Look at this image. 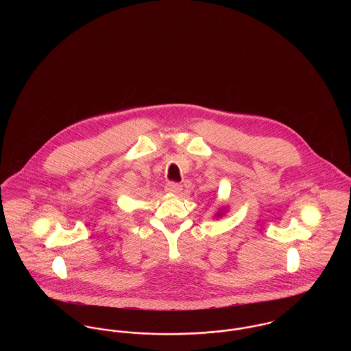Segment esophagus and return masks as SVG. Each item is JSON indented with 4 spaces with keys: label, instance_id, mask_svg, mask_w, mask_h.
<instances>
[{
    "label": "esophagus",
    "instance_id": "1",
    "mask_svg": "<svg viewBox=\"0 0 351 351\" xmlns=\"http://www.w3.org/2000/svg\"><path fill=\"white\" fill-rule=\"evenodd\" d=\"M166 191L169 193H179L182 191V185L179 183H175V182H168L166 184Z\"/></svg>",
    "mask_w": 351,
    "mask_h": 351
}]
</instances>
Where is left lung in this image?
I'll use <instances>...</instances> for the list:
<instances>
[{
    "label": "left lung",
    "mask_w": 351,
    "mask_h": 351,
    "mask_svg": "<svg viewBox=\"0 0 351 351\" xmlns=\"http://www.w3.org/2000/svg\"><path fill=\"white\" fill-rule=\"evenodd\" d=\"M217 216H219V215H217Z\"/></svg>",
    "instance_id": "8db88e82"
}]
</instances>
